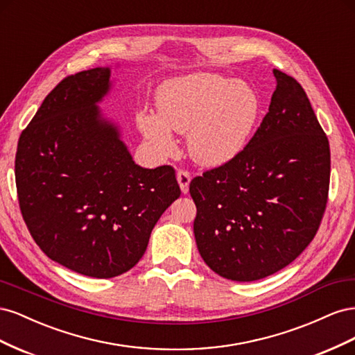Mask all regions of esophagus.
Wrapping results in <instances>:
<instances>
[{
	"label": "esophagus",
	"instance_id": "esophagus-1",
	"mask_svg": "<svg viewBox=\"0 0 355 355\" xmlns=\"http://www.w3.org/2000/svg\"><path fill=\"white\" fill-rule=\"evenodd\" d=\"M178 182H179V187L182 189L184 194L189 191V182H191V173L187 170H179L178 171Z\"/></svg>",
	"mask_w": 355,
	"mask_h": 355
}]
</instances>
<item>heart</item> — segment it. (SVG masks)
<instances>
[{
  "instance_id": "heart-1",
  "label": "heart",
  "mask_w": 355,
  "mask_h": 355,
  "mask_svg": "<svg viewBox=\"0 0 355 355\" xmlns=\"http://www.w3.org/2000/svg\"><path fill=\"white\" fill-rule=\"evenodd\" d=\"M158 115H139V127L161 153H171V132L188 133V149L197 163L227 164L244 151L259 121L261 101L245 83L219 73H191L159 85Z\"/></svg>"
}]
</instances>
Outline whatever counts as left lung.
Masks as SVG:
<instances>
[{
    "instance_id": "obj_1",
    "label": "left lung",
    "mask_w": 355,
    "mask_h": 355,
    "mask_svg": "<svg viewBox=\"0 0 355 355\" xmlns=\"http://www.w3.org/2000/svg\"><path fill=\"white\" fill-rule=\"evenodd\" d=\"M272 73L270 110L244 151L189 184L198 252L232 282L261 280L292 263L327 204L329 139L302 85Z\"/></svg>"
}]
</instances>
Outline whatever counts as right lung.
I'll use <instances>...</instances> for the list:
<instances>
[{
	"label": "right lung",
	"mask_w": 355,
	"mask_h": 355,
	"mask_svg": "<svg viewBox=\"0 0 355 355\" xmlns=\"http://www.w3.org/2000/svg\"><path fill=\"white\" fill-rule=\"evenodd\" d=\"M110 77V68H93L62 80L20 135L15 161L32 239L51 261L93 278L132 270L180 196L175 168L137 166L102 116Z\"/></svg>",
	"instance_id": "obj_1"
}]
</instances>
